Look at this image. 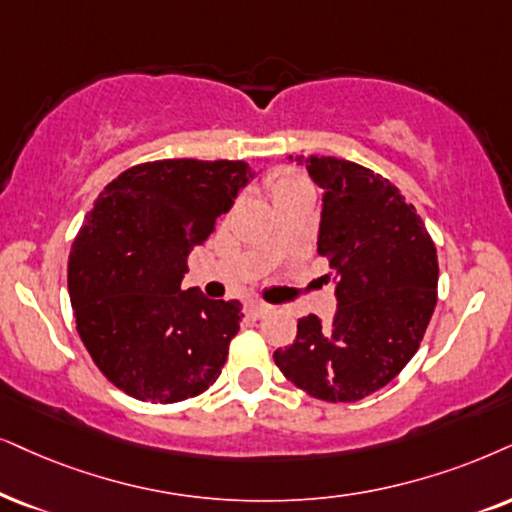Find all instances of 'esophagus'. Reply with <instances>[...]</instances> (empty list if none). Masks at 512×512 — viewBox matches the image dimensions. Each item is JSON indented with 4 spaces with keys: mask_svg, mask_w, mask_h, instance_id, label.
<instances>
[{
    "mask_svg": "<svg viewBox=\"0 0 512 512\" xmlns=\"http://www.w3.org/2000/svg\"><path fill=\"white\" fill-rule=\"evenodd\" d=\"M271 312V307L269 304H264V302H248L245 304V314L250 316V319H264V316H267Z\"/></svg>",
    "mask_w": 512,
    "mask_h": 512,
    "instance_id": "1",
    "label": "esophagus"
}]
</instances>
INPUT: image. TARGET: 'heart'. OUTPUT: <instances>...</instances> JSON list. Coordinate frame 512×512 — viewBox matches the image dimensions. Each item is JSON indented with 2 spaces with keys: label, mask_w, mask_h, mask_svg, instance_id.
Returning a JSON list of instances; mask_svg holds the SVG:
<instances>
[{
  "label": "heart",
  "mask_w": 512,
  "mask_h": 512,
  "mask_svg": "<svg viewBox=\"0 0 512 512\" xmlns=\"http://www.w3.org/2000/svg\"><path fill=\"white\" fill-rule=\"evenodd\" d=\"M304 184H307V181L288 170H278L274 174H269V179H267V189L274 198H278L281 193H286V191L297 189V186H304Z\"/></svg>",
  "instance_id": "b5f03b06"
}]
</instances>
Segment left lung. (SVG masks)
Masks as SVG:
<instances>
[{
  "label": "left lung",
  "mask_w": 512,
  "mask_h": 512,
  "mask_svg": "<svg viewBox=\"0 0 512 512\" xmlns=\"http://www.w3.org/2000/svg\"><path fill=\"white\" fill-rule=\"evenodd\" d=\"M302 163L323 191L316 245L331 264L338 312L331 323L297 321L295 342L274 361L316 399L359 401L418 352L437 304V248L392 181L331 155Z\"/></svg>",
  "instance_id": "8db88e82"
}]
</instances>
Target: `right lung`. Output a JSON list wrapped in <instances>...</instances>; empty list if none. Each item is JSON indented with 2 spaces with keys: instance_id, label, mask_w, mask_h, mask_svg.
I'll use <instances>...</instances> for the list:
<instances>
[{
  "instance_id": "right-lung-1",
  "label": "right lung",
  "mask_w": 512,
  "mask_h": 512,
  "mask_svg": "<svg viewBox=\"0 0 512 512\" xmlns=\"http://www.w3.org/2000/svg\"><path fill=\"white\" fill-rule=\"evenodd\" d=\"M250 179L243 160H155L94 200L70 250V302L94 364L129 397L174 404L222 373L243 304L184 290L181 278Z\"/></svg>"
}]
</instances>
